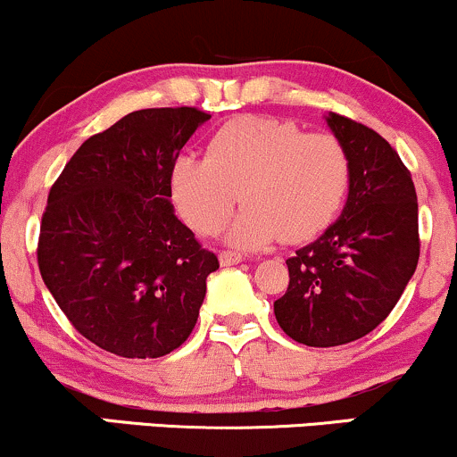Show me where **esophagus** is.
<instances>
[{
  "mask_svg": "<svg viewBox=\"0 0 457 457\" xmlns=\"http://www.w3.org/2000/svg\"><path fill=\"white\" fill-rule=\"evenodd\" d=\"M243 260H245V255L236 253V251H221V255H219V262H221V266L240 264Z\"/></svg>",
  "mask_w": 457,
  "mask_h": 457,
  "instance_id": "1",
  "label": "esophagus"
}]
</instances>
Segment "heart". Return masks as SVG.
Returning a JSON list of instances; mask_svg holds the SVG:
<instances>
[{"instance_id":"heart-1","label":"heart","mask_w":457,"mask_h":457,"mask_svg":"<svg viewBox=\"0 0 457 457\" xmlns=\"http://www.w3.org/2000/svg\"><path fill=\"white\" fill-rule=\"evenodd\" d=\"M178 212L199 234H214L245 204L228 229L240 249L275 240L303 243L328 228L350 187V156L328 133L295 122L243 115L208 141L206 156L185 152L170 174Z\"/></svg>"}]
</instances>
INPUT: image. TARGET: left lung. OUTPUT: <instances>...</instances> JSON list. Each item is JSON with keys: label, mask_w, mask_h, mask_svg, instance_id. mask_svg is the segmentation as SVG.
Instances as JSON below:
<instances>
[{"label": "left lung", "mask_w": 457, "mask_h": 457, "mask_svg": "<svg viewBox=\"0 0 457 457\" xmlns=\"http://www.w3.org/2000/svg\"><path fill=\"white\" fill-rule=\"evenodd\" d=\"M350 156L342 217L286 260L290 283L275 301L287 337L313 348L365 337L391 313L419 262V208L400 154L365 124L327 115Z\"/></svg>", "instance_id": "left-lung-1"}]
</instances>
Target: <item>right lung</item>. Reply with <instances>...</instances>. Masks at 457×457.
I'll use <instances>...</instances> for the list:
<instances>
[{
  "instance_id": "right-lung-1",
  "label": "right lung",
  "mask_w": 457,
  "mask_h": 457,
  "mask_svg": "<svg viewBox=\"0 0 457 457\" xmlns=\"http://www.w3.org/2000/svg\"><path fill=\"white\" fill-rule=\"evenodd\" d=\"M211 115L139 109L81 144L51 187L38 269L71 324L127 359H159L195 327L212 251L174 214L171 165Z\"/></svg>"
}]
</instances>
